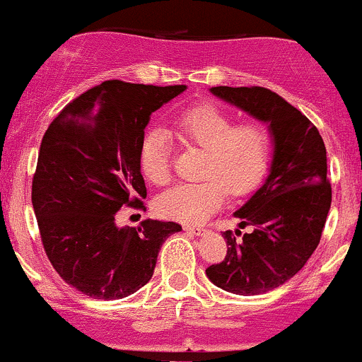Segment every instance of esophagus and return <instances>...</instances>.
I'll list each match as a JSON object with an SVG mask.
<instances>
[{
    "mask_svg": "<svg viewBox=\"0 0 362 362\" xmlns=\"http://www.w3.org/2000/svg\"><path fill=\"white\" fill-rule=\"evenodd\" d=\"M184 230L189 232V234H192V235H203L204 232H206L203 227H197V226H184Z\"/></svg>",
    "mask_w": 362,
    "mask_h": 362,
    "instance_id": "esophagus-1",
    "label": "esophagus"
}]
</instances>
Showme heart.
<instances>
[{
  "mask_svg": "<svg viewBox=\"0 0 362 362\" xmlns=\"http://www.w3.org/2000/svg\"><path fill=\"white\" fill-rule=\"evenodd\" d=\"M234 116L211 102H201L178 112L171 121L177 139L185 146L203 149L201 175L206 178L178 184L163 192L156 208L178 222H204L220 210L227 189L234 196L250 192L265 173L271 156V135L260 121L234 124ZM171 146L163 130H151L140 146V170L154 185L171 177Z\"/></svg>",
  "mask_w": 362,
  "mask_h": 362,
  "instance_id": "obj_1",
  "label": "heart"
}]
</instances>
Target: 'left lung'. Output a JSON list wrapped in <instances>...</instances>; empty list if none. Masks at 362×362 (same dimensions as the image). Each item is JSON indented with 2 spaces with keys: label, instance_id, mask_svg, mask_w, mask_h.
<instances>
[{
  "label": "left lung",
  "instance_id": "1",
  "mask_svg": "<svg viewBox=\"0 0 362 362\" xmlns=\"http://www.w3.org/2000/svg\"><path fill=\"white\" fill-rule=\"evenodd\" d=\"M210 91L267 123L271 133L267 177L234 211L241 223L255 229L243 235V241H235L230 230L223 232L226 260L206 269L208 279L222 290L243 296L260 295L291 279L317 248L332 206L326 147L317 128L271 90L213 86Z\"/></svg>",
  "mask_w": 362,
  "mask_h": 362
}]
</instances>
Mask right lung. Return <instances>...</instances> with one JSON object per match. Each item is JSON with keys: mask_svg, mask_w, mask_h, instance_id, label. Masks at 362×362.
<instances>
[{"mask_svg": "<svg viewBox=\"0 0 362 362\" xmlns=\"http://www.w3.org/2000/svg\"><path fill=\"white\" fill-rule=\"evenodd\" d=\"M187 90L112 79L62 109L41 140L33 208L48 260L91 298L119 300L147 284L166 238L182 227L144 220L119 227L123 206L144 208L140 146L151 114Z\"/></svg>", "mask_w": 362, "mask_h": 362, "instance_id": "add662e5", "label": "right lung"}]
</instances>
